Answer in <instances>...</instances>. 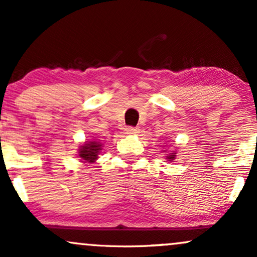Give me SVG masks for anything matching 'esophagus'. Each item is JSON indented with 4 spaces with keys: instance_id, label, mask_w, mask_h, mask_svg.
I'll list each match as a JSON object with an SVG mask.
<instances>
[{
    "instance_id": "34e87169",
    "label": "esophagus",
    "mask_w": 257,
    "mask_h": 257,
    "mask_svg": "<svg viewBox=\"0 0 257 257\" xmlns=\"http://www.w3.org/2000/svg\"><path fill=\"white\" fill-rule=\"evenodd\" d=\"M124 132L125 134H137V133H139V128H137V126H126Z\"/></svg>"
}]
</instances>
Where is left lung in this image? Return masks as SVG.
Masks as SVG:
<instances>
[{"label":"left lung","instance_id":"left-lung-1","mask_svg":"<svg viewBox=\"0 0 257 257\" xmlns=\"http://www.w3.org/2000/svg\"><path fill=\"white\" fill-rule=\"evenodd\" d=\"M168 158L174 159V158H175V153H172V155H170V156H168Z\"/></svg>","mask_w":257,"mask_h":257}]
</instances>
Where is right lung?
I'll use <instances>...</instances> for the list:
<instances>
[{"label":"right lung","instance_id":"obj_1","mask_svg":"<svg viewBox=\"0 0 257 257\" xmlns=\"http://www.w3.org/2000/svg\"><path fill=\"white\" fill-rule=\"evenodd\" d=\"M100 150H101V144L95 143V141L87 143L79 149V157L83 159V162L91 163V162H94L98 158V153Z\"/></svg>","mask_w":257,"mask_h":257}]
</instances>
